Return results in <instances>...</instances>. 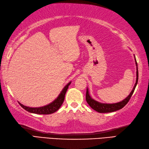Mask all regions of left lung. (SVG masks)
Returning a JSON list of instances; mask_svg holds the SVG:
<instances>
[{
	"mask_svg": "<svg viewBox=\"0 0 149 149\" xmlns=\"http://www.w3.org/2000/svg\"><path fill=\"white\" fill-rule=\"evenodd\" d=\"M135 64H136V83L134 84V86L133 88V90L130 92V95L128 96L125 98L124 100H122L120 102H116V103H103V102H99L97 101H95L93 98H92L91 96L90 93H89L88 88H87V92H86V101H87V103L88 105L93 109V110H95L96 111L99 112V113H109V112H113L117 111L118 110H120L123 108L124 106L126 104L128 101H130L131 97L133 95V92L134 91V89L136 87V85L138 83V65L136 58H135V55H134Z\"/></svg>",
	"mask_w": 149,
	"mask_h": 149,
	"instance_id": "left-lung-1",
	"label": "left lung"
}]
</instances>
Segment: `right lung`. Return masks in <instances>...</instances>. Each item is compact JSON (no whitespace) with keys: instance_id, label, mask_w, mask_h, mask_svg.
I'll use <instances>...</instances> for the list:
<instances>
[{"instance_id":"right-lung-1","label":"right lung","mask_w":149,"mask_h":149,"mask_svg":"<svg viewBox=\"0 0 149 149\" xmlns=\"http://www.w3.org/2000/svg\"><path fill=\"white\" fill-rule=\"evenodd\" d=\"M71 84V81H69L67 85H65V87L63 88V89H62V91L61 92V93L59 94L58 97L56 98L54 101H52L48 104L43 106V107H29L21 104L19 102H18L19 105H20L23 108L25 109L26 111L30 112V113H36V114H42V115L52 114L53 113H55V111H57L62 106L64 100L66 92L68 91L69 85Z\"/></svg>"}]
</instances>
